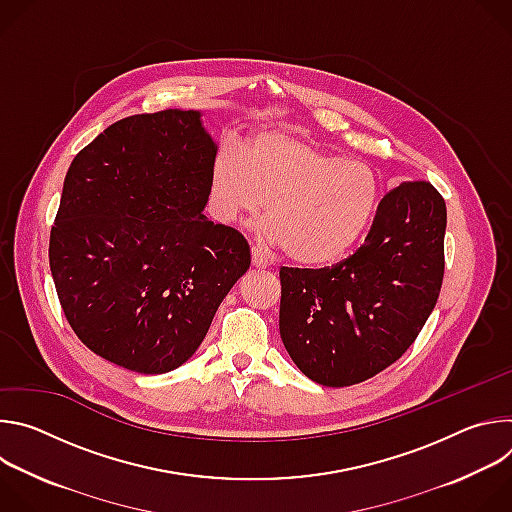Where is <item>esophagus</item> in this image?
<instances>
[{
  "mask_svg": "<svg viewBox=\"0 0 512 512\" xmlns=\"http://www.w3.org/2000/svg\"><path fill=\"white\" fill-rule=\"evenodd\" d=\"M251 265L253 267H257V269H265V267H269V263H267V259L263 257V253L259 251V249H251Z\"/></svg>",
  "mask_w": 512,
  "mask_h": 512,
  "instance_id": "34e87169",
  "label": "esophagus"
}]
</instances>
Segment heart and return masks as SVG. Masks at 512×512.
<instances>
[{
	"label": "heart",
	"mask_w": 512,
	"mask_h": 512,
	"mask_svg": "<svg viewBox=\"0 0 512 512\" xmlns=\"http://www.w3.org/2000/svg\"><path fill=\"white\" fill-rule=\"evenodd\" d=\"M379 174L283 129H263L243 154L223 148L212 162L210 202L218 221L255 216L267 202L265 237L287 257L324 265L367 229L379 202Z\"/></svg>",
	"instance_id": "obj_1"
}]
</instances>
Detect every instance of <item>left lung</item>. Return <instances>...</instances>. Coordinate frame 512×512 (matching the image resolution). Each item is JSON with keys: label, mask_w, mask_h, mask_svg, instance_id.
<instances>
[{"label": "left lung", "mask_w": 512, "mask_h": 512, "mask_svg": "<svg viewBox=\"0 0 512 512\" xmlns=\"http://www.w3.org/2000/svg\"><path fill=\"white\" fill-rule=\"evenodd\" d=\"M446 202L429 182H403L377 206L348 259L281 267L279 334L298 369L324 387L385 371L415 342L444 279Z\"/></svg>", "instance_id": "left-lung-1"}]
</instances>
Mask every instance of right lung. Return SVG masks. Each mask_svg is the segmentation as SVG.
<instances>
[{
  "label": "right lung",
  "instance_id": "1",
  "mask_svg": "<svg viewBox=\"0 0 512 512\" xmlns=\"http://www.w3.org/2000/svg\"><path fill=\"white\" fill-rule=\"evenodd\" d=\"M216 141L200 111L125 117L72 160L50 231L62 312L95 354L143 375L184 364L251 265L202 214Z\"/></svg>",
  "mask_w": 512,
  "mask_h": 512
}]
</instances>
